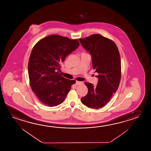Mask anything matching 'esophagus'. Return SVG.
I'll use <instances>...</instances> for the list:
<instances>
[{
	"label": "esophagus",
	"mask_w": 151,
	"mask_h": 151,
	"mask_svg": "<svg viewBox=\"0 0 151 151\" xmlns=\"http://www.w3.org/2000/svg\"><path fill=\"white\" fill-rule=\"evenodd\" d=\"M82 82H79V81H76V85H79V84H81Z\"/></svg>",
	"instance_id": "1"
}]
</instances>
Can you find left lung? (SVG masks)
Segmentation results:
<instances>
[{"mask_svg": "<svg viewBox=\"0 0 151 151\" xmlns=\"http://www.w3.org/2000/svg\"><path fill=\"white\" fill-rule=\"evenodd\" d=\"M83 48L92 57V66L98 73L97 86L85 82L88 89L81 102L88 108L98 109L106 104L117 91L121 78L119 50L113 41L100 34L79 39Z\"/></svg>", "mask_w": 151, "mask_h": 151, "instance_id": "8db88e82", "label": "left lung"}]
</instances>
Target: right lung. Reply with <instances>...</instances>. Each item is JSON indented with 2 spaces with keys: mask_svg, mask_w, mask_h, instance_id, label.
<instances>
[{
  "mask_svg": "<svg viewBox=\"0 0 151 151\" xmlns=\"http://www.w3.org/2000/svg\"><path fill=\"white\" fill-rule=\"evenodd\" d=\"M79 46L77 39L59 35L44 37L34 46L28 71L31 89L40 102L50 107L63 102L76 81L61 76L60 65Z\"/></svg>",
  "mask_w": 151,
  "mask_h": 151,
  "instance_id": "add662e5",
  "label": "right lung"
}]
</instances>
